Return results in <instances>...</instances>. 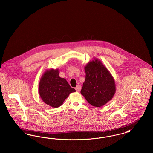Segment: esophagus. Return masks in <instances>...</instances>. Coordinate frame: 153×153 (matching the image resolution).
I'll return each mask as SVG.
<instances>
[{"label":"esophagus","mask_w":153,"mask_h":153,"mask_svg":"<svg viewBox=\"0 0 153 153\" xmlns=\"http://www.w3.org/2000/svg\"><path fill=\"white\" fill-rule=\"evenodd\" d=\"M76 90L77 92H79L80 90H81V85H78L76 87Z\"/></svg>","instance_id":"esophagus-1"}]
</instances>
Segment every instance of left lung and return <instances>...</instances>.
<instances>
[{"instance_id":"left-lung-1","label":"left lung","mask_w":153,"mask_h":153,"mask_svg":"<svg viewBox=\"0 0 153 153\" xmlns=\"http://www.w3.org/2000/svg\"><path fill=\"white\" fill-rule=\"evenodd\" d=\"M84 69L85 80L81 94L92 105L102 107L110 101L116 92L114 79L107 68L97 58L89 61Z\"/></svg>"}]
</instances>
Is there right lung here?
Masks as SVG:
<instances>
[{
	"mask_svg": "<svg viewBox=\"0 0 153 153\" xmlns=\"http://www.w3.org/2000/svg\"><path fill=\"white\" fill-rule=\"evenodd\" d=\"M76 90L59 76L58 69H51L42 74L39 84V94L43 102L53 108L60 107L71 93Z\"/></svg>",
	"mask_w": 153,
	"mask_h": 153,
	"instance_id": "right-lung-1",
	"label": "right lung"
}]
</instances>
